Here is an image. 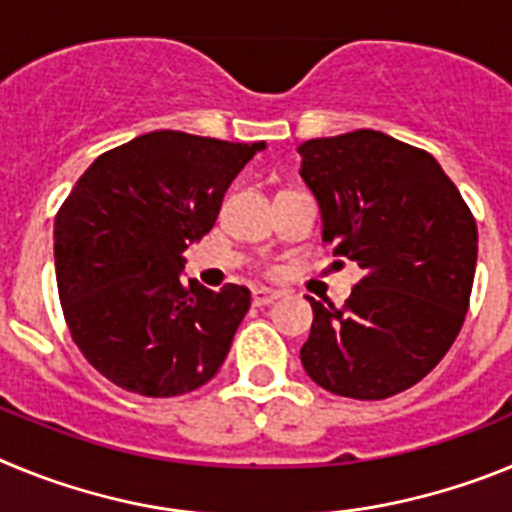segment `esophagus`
<instances>
[{"label":"esophagus","mask_w":512,"mask_h":512,"mask_svg":"<svg viewBox=\"0 0 512 512\" xmlns=\"http://www.w3.org/2000/svg\"><path fill=\"white\" fill-rule=\"evenodd\" d=\"M279 297H282V292H277V289H253V305L256 307H266L271 305V302H277Z\"/></svg>","instance_id":"1"}]
</instances>
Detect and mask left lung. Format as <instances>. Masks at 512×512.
Instances as JSON below:
<instances>
[{
    "label": "left lung",
    "mask_w": 512,
    "mask_h": 512,
    "mask_svg": "<svg viewBox=\"0 0 512 512\" xmlns=\"http://www.w3.org/2000/svg\"><path fill=\"white\" fill-rule=\"evenodd\" d=\"M300 176L323 241L364 269L343 307L310 300L307 377L354 400L418 384L467 318L477 223L436 158L379 130L305 140Z\"/></svg>",
    "instance_id": "obj_1"
}]
</instances>
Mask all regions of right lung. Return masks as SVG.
I'll use <instances>...</instances> for the list:
<instances>
[{"mask_svg":"<svg viewBox=\"0 0 512 512\" xmlns=\"http://www.w3.org/2000/svg\"><path fill=\"white\" fill-rule=\"evenodd\" d=\"M266 143L156 130L89 166L56 215L63 318L84 359L122 390L176 397L223 366L251 292L182 282L238 171Z\"/></svg>","mask_w":512,"mask_h":512,"instance_id":"1","label":"right lung"}]
</instances>
